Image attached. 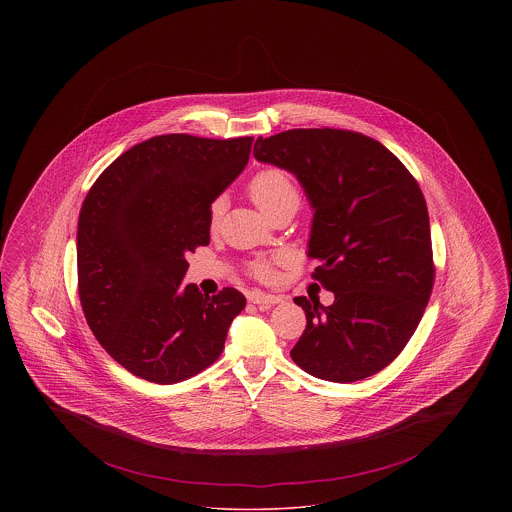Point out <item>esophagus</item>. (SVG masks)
<instances>
[{
    "label": "esophagus",
    "mask_w": 512,
    "mask_h": 512,
    "mask_svg": "<svg viewBox=\"0 0 512 512\" xmlns=\"http://www.w3.org/2000/svg\"><path fill=\"white\" fill-rule=\"evenodd\" d=\"M284 297L282 295H270V293L257 292L251 295V303L259 305V307H268V305H276L282 303Z\"/></svg>",
    "instance_id": "1"
}]
</instances>
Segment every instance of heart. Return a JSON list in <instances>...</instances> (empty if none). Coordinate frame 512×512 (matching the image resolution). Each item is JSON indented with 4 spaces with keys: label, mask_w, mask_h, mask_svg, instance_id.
<instances>
[{
    "label": "heart",
    "mask_w": 512,
    "mask_h": 512,
    "mask_svg": "<svg viewBox=\"0 0 512 512\" xmlns=\"http://www.w3.org/2000/svg\"><path fill=\"white\" fill-rule=\"evenodd\" d=\"M249 195L255 201V205L270 217L276 209L293 205L299 207V192L293 186L290 176L280 169H265L257 172L249 184ZM226 209V199L220 195L213 199L209 207V226L211 230L219 228L220 220ZM253 272L259 278H268L270 276V267L267 263H255Z\"/></svg>",
    "instance_id": "b5f03b06"
}]
</instances>
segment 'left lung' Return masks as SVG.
Segmentation results:
<instances>
[{
  "label": "left lung",
  "mask_w": 512,
  "mask_h": 512,
  "mask_svg": "<svg viewBox=\"0 0 512 512\" xmlns=\"http://www.w3.org/2000/svg\"><path fill=\"white\" fill-rule=\"evenodd\" d=\"M257 161L292 172L313 209L315 278L330 307L307 297L295 365L320 380L368 378L403 351L434 286L430 219L411 172L380 142L349 130L295 128L257 138Z\"/></svg>",
  "instance_id": "left-lung-1"
}]
</instances>
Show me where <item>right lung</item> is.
<instances>
[{"mask_svg": "<svg viewBox=\"0 0 512 512\" xmlns=\"http://www.w3.org/2000/svg\"><path fill=\"white\" fill-rule=\"evenodd\" d=\"M253 138L155 136L99 174L76 232L78 295L90 330L128 372L155 384L219 359L245 297L182 286L186 255L209 244V207L244 171Z\"/></svg>", "mask_w": 512, "mask_h": 512, "instance_id": "1", "label": "right lung"}]
</instances>
